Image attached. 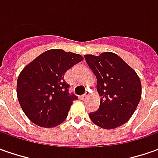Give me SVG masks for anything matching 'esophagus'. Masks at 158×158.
Segmentation results:
<instances>
[{
  "label": "esophagus",
  "instance_id": "obj_1",
  "mask_svg": "<svg viewBox=\"0 0 158 158\" xmlns=\"http://www.w3.org/2000/svg\"><path fill=\"white\" fill-rule=\"evenodd\" d=\"M88 96H89V93H85V94L81 95L80 97H79V98H80V99H81L82 101H85V99H86V98H87Z\"/></svg>",
  "mask_w": 158,
  "mask_h": 158
}]
</instances>
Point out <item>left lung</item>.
I'll return each instance as SVG.
<instances>
[{"label": "left lung", "mask_w": 158, "mask_h": 158, "mask_svg": "<svg viewBox=\"0 0 158 158\" xmlns=\"http://www.w3.org/2000/svg\"><path fill=\"white\" fill-rule=\"evenodd\" d=\"M84 57L96 76L97 91L101 96L100 107L90 113V119L105 129L122 126L133 115L141 100L138 75L115 53L106 52L99 56Z\"/></svg>", "instance_id": "8db88e82"}]
</instances>
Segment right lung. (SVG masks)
I'll list each match as a JSON object with an SVG mask.
<instances>
[{
  "mask_svg": "<svg viewBox=\"0 0 158 158\" xmlns=\"http://www.w3.org/2000/svg\"><path fill=\"white\" fill-rule=\"evenodd\" d=\"M82 60L79 54L52 49L23 69L17 79V98L32 123L43 128H54L66 119L70 106L78 97L69 94L70 85L64 76Z\"/></svg>",
  "mask_w": 158,
  "mask_h": 158,
  "instance_id": "right-lung-1",
  "label": "right lung"
}]
</instances>
